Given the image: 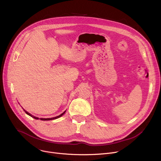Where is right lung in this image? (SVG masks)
I'll use <instances>...</instances> for the list:
<instances>
[{"mask_svg":"<svg viewBox=\"0 0 161 161\" xmlns=\"http://www.w3.org/2000/svg\"><path fill=\"white\" fill-rule=\"evenodd\" d=\"M25 111V112L26 113L27 115H30L31 117H33V118H35V119H38L39 118H38V117H35V116H32L31 114H30L29 113H28L27 112H26L25 110H24ZM65 113V112H64L63 114H61L60 115H58V116H57V117H52V118H47V119H44V118H40V119L41 120H42V121H48V120H53V119H57V118H58V117H61Z\"/></svg>","mask_w":161,"mask_h":161,"instance_id":"obj_1","label":"right lung"}]
</instances>
